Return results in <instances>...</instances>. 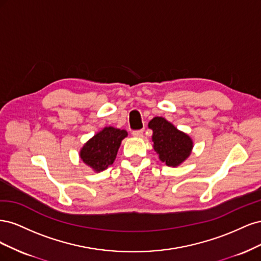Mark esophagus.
<instances>
[{"mask_svg": "<svg viewBox=\"0 0 261 261\" xmlns=\"http://www.w3.org/2000/svg\"><path fill=\"white\" fill-rule=\"evenodd\" d=\"M132 135H133L134 137L140 138V137H143V135H144V130H143V129H139V130H134V132L132 133Z\"/></svg>", "mask_w": 261, "mask_h": 261, "instance_id": "1", "label": "esophagus"}]
</instances>
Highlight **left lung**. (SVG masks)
<instances>
[{
    "label": "left lung",
    "mask_w": 261,
    "mask_h": 261,
    "mask_svg": "<svg viewBox=\"0 0 261 261\" xmlns=\"http://www.w3.org/2000/svg\"><path fill=\"white\" fill-rule=\"evenodd\" d=\"M152 129L154 151L168 167L175 168L183 163L193 150V140L187 134L178 130L164 117L155 116L148 124Z\"/></svg>",
    "instance_id": "obj_1"
}]
</instances>
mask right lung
I'll list each match as a JSON object with an SVG mask.
<instances>
[{"instance_id": "add662e5", "label": "right lung", "mask_w": 261, "mask_h": 261, "mask_svg": "<svg viewBox=\"0 0 261 261\" xmlns=\"http://www.w3.org/2000/svg\"><path fill=\"white\" fill-rule=\"evenodd\" d=\"M127 137V132L105 127L90 138L81 149V159L94 172H101L113 164L122 140Z\"/></svg>"}]
</instances>
